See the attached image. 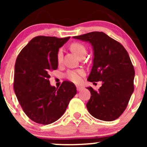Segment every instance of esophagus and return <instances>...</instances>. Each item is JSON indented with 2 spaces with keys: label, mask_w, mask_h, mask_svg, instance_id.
<instances>
[{
  "label": "esophagus",
  "mask_w": 147,
  "mask_h": 147,
  "mask_svg": "<svg viewBox=\"0 0 147 147\" xmlns=\"http://www.w3.org/2000/svg\"><path fill=\"white\" fill-rule=\"evenodd\" d=\"M82 88H82V87H81V86H77V91H80V90H82Z\"/></svg>",
  "instance_id": "34e87169"
}]
</instances>
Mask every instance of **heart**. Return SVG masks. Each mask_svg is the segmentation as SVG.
<instances>
[{"label":"heart","instance_id":"heart-1","mask_svg":"<svg viewBox=\"0 0 147 147\" xmlns=\"http://www.w3.org/2000/svg\"><path fill=\"white\" fill-rule=\"evenodd\" d=\"M70 49L78 57L82 54H86V47L80 43H77V42L72 43L70 45ZM57 60L59 63L61 62L62 50H61V49H59L57 52ZM84 75H85V71L83 69H77V70H68L65 74V77L70 82H73V83L79 84L82 81V77H83Z\"/></svg>","mask_w":147,"mask_h":147}]
</instances>
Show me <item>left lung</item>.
Masks as SVG:
<instances>
[{
	"label": "left lung",
	"instance_id": "obj_1",
	"mask_svg": "<svg viewBox=\"0 0 147 147\" xmlns=\"http://www.w3.org/2000/svg\"><path fill=\"white\" fill-rule=\"evenodd\" d=\"M74 38L88 41L93 47V65L88 81H102L99 91L87 88L91 96L86 104L94 117L113 121L125 111L134 90L135 70L129 54L120 43L102 32H92Z\"/></svg>",
	"mask_w": 147,
	"mask_h": 147
}]
</instances>
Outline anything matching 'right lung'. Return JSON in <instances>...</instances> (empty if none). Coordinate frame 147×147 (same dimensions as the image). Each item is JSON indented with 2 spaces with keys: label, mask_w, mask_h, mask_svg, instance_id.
I'll use <instances>...</instances> for the list:
<instances>
[{
  "label": "right lung",
  "mask_w": 147,
  "mask_h": 147,
  "mask_svg": "<svg viewBox=\"0 0 147 147\" xmlns=\"http://www.w3.org/2000/svg\"><path fill=\"white\" fill-rule=\"evenodd\" d=\"M70 38L38 36L22 49L15 63L14 90L22 109L31 120L51 124L63 115L77 93L73 83L51 86L50 71L57 70V54Z\"/></svg>",
  "instance_id": "right-lung-1"
}]
</instances>
